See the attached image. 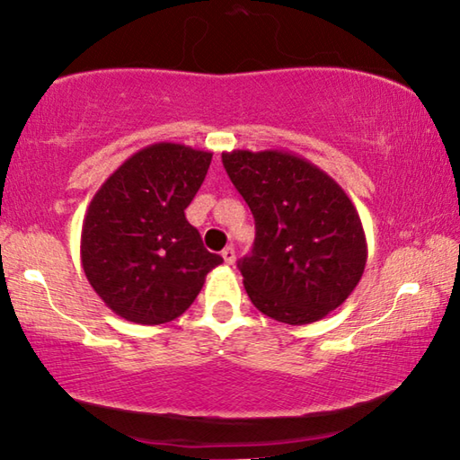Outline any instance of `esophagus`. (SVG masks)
Wrapping results in <instances>:
<instances>
[{
  "label": "esophagus",
  "instance_id": "1",
  "mask_svg": "<svg viewBox=\"0 0 460 460\" xmlns=\"http://www.w3.org/2000/svg\"><path fill=\"white\" fill-rule=\"evenodd\" d=\"M222 259H224L226 265H234V263H236V252H234V249H232V246H226V249L222 251Z\"/></svg>",
  "mask_w": 460,
  "mask_h": 460
}]
</instances>
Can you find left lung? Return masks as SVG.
Listing matches in <instances>:
<instances>
[{
	"label": "left lung",
	"instance_id": "left-lung-1",
	"mask_svg": "<svg viewBox=\"0 0 460 460\" xmlns=\"http://www.w3.org/2000/svg\"><path fill=\"white\" fill-rule=\"evenodd\" d=\"M222 162L254 217V246L240 261L254 308L308 324L348 300L362 279L368 244L339 182L286 150H232Z\"/></svg>",
	"mask_w": 460,
	"mask_h": 460
}]
</instances>
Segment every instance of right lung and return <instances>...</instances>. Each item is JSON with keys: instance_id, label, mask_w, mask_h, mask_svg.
Listing matches in <instances>:
<instances>
[{"instance_id": "right-lung-1", "label": "right lung", "mask_w": 460, "mask_h": 460, "mask_svg": "<svg viewBox=\"0 0 460 460\" xmlns=\"http://www.w3.org/2000/svg\"><path fill=\"white\" fill-rule=\"evenodd\" d=\"M211 156L171 141L152 144L127 158L92 197L82 224V267L121 319L174 321L222 263L185 217Z\"/></svg>"}]
</instances>
